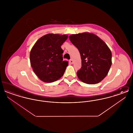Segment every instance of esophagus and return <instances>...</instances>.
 Instances as JSON below:
<instances>
[{
  "mask_svg": "<svg viewBox=\"0 0 133 133\" xmlns=\"http://www.w3.org/2000/svg\"><path fill=\"white\" fill-rule=\"evenodd\" d=\"M69 62L71 64H73V63H74V61L72 59H70Z\"/></svg>",
  "mask_w": 133,
  "mask_h": 133,
  "instance_id": "1",
  "label": "esophagus"
}]
</instances>
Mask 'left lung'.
I'll return each instance as SVG.
<instances>
[{"label": "left lung", "instance_id": "obj_1", "mask_svg": "<svg viewBox=\"0 0 133 133\" xmlns=\"http://www.w3.org/2000/svg\"><path fill=\"white\" fill-rule=\"evenodd\" d=\"M70 40L80 52L82 67L77 72L83 82L95 84L107 75L112 65V53L107 45L88 32L70 35Z\"/></svg>", "mask_w": 133, "mask_h": 133}]
</instances>
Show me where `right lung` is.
<instances>
[{"label": "right lung", "instance_id": "right-lung-1", "mask_svg": "<svg viewBox=\"0 0 133 133\" xmlns=\"http://www.w3.org/2000/svg\"><path fill=\"white\" fill-rule=\"evenodd\" d=\"M68 35L47 34L39 38L30 53L34 72L44 82H53L63 75L68 62L63 61V50L61 46Z\"/></svg>", "mask_w": 133, "mask_h": 133}]
</instances>
